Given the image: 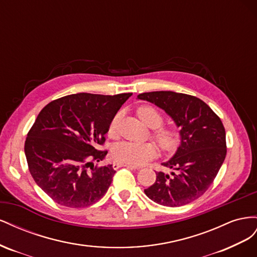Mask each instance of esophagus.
<instances>
[{
    "label": "esophagus",
    "mask_w": 257,
    "mask_h": 257,
    "mask_svg": "<svg viewBox=\"0 0 257 257\" xmlns=\"http://www.w3.org/2000/svg\"><path fill=\"white\" fill-rule=\"evenodd\" d=\"M112 167L114 169H118L120 167H127V168H132V169H139L141 167L135 166V165H131V164H125V163H119V162H114L112 164Z\"/></svg>",
    "instance_id": "obj_1"
}]
</instances>
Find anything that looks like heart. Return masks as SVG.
<instances>
[{"label": "heart", "mask_w": 257, "mask_h": 257, "mask_svg": "<svg viewBox=\"0 0 257 257\" xmlns=\"http://www.w3.org/2000/svg\"><path fill=\"white\" fill-rule=\"evenodd\" d=\"M137 114L146 125L153 131L155 138L164 151H173L179 145V135L177 132L170 127H162L164 121L163 114L160 110L152 106H143L138 108ZM120 121V113H116L109 125V133L114 134L118 128ZM159 153L158 147L152 143H135V142H121L114 145L111 151L112 159L115 162L125 163L131 165H144L145 163L157 157Z\"/></svg>", "instance_id": "1"}]
</instances>
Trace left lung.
<instances>
[{
	"label": "left lung",
	"mask_w": 257,
	"mask_h": 257,
	"mask_svg": "<svg viewBox=\"0 0 257 257\" xmlns=\"http://www.w3.org/2000/svg\"><path fill=\"white\" fill-rule=\"evenodd\" d=\"M137 98L161 108L180 128V146L172 159L162 163L174 172L157 173L155 182L145 194L162 206L192 203L212 184L226 157V136L221 119L203 100L183 93L146 92Z\"/></svg>",
	"instance_id": "8db88e82"
}]
</instances>
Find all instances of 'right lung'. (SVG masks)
<instances>
[{
  "label": "right lung",
  "mask_w": 257,
  "mask_h": 257,
  "mask_svg": "<svg viewBox=\"0 0 257 257\" xmlns=\"http://www.w3.org/2000/svg\"><path fill=\"white\" fill-rule=\"evenodd\" d=\"M132 93H77L46 105L28 133L25 153L34 181L57 204L83 208L102 198L115 173L112 165L94 166L107 151L110 122Z\"/></svg>",
  "instance_id": "right-lung-1"
}]
</instances>
